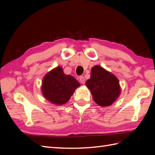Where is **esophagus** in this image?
Returning a JSON list of instances; mask_svg holds the SVG:
<instances>
[{
  "instance_id": "obj_1",
  "label": "esophagus",
  "mask_w": 155,
  "mask_h": 155,
  "mask_svg": "<svg viewBox=\"0 0 155 155\" xmlns=\"http://www.w3.org/2000/svg\"><path fill=\"white\" fill-rule=\"evenodd\" d=\"M79 81H80V83L83 84H84L85 83V79H84L83 76H81V77H79Z\"/></svg>"
}]
</instances>
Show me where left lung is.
Masks as SVG:
<instances>
[{
  "mask_svg": "<svg viewBox=\"0 0 155 155\" xmlns=\"http://www.w3.org/2000/svg\"><path fill=\"white\" fill-rule=\"evenodd\" d=\"M94 101L101 107H108L114 103L121 93L119 81L110 72L101 66L91 69V78L86 82Z\"/></svg>",
  "mask_w": 155,
  "mask_h": 155,
  "instance_id": "8db88e82",
  "label": "left lung"
}]
</instances>
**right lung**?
<instances>
[{
	"label": "right lung",
	"mask_w": 155,
	"mask_h": 155,
	"mask_svg": "<svg viewBox=\"0 0 155 155\" xmlns=\"http://www.w3.org/2000/svg\"><path fill=\"white\" fill-rule=\"evenodd\" d=\"M80 83L71 75L64 73L61 67L49 71L42 79L41 91L44 97L51 103L62 105L70 100Z\"/></svg>",
	"instance_id": "obj_1"
}]
</instances>
